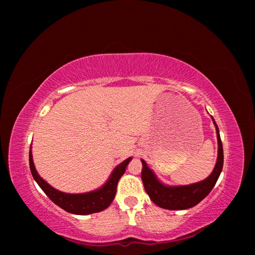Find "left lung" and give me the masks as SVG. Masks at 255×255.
Masks as SVG:
<instances>
[{
	"label": "left lung",
	"mask_w": 255,
	"mask_h": 255,
	"mask_svg": "<svg viewBox=\"0 0 255 255\" xmlns=\"http://www.w3.org/2000/svg\"><path fill=\"white\" fill-rule=\"evenodd\" d=\"M211 119H213L216 127V133H217L218 156L213 172H211L210 175L208 177H206L205 180L194 184H189V185H165V184L159 181V178L156 177L154 172L147 165L145 161L141 160V180L143 182L144 189L149 195L150 199L152 200L155 205H158L159 207L169 210H183L192 208L198 203L202 202V200L211 192V189L214 188L221 171H223L224 149L217 124H216L213 117H211Z\"/></svg>",
	"instance_id": "left-lung-1"
}]
</instances>
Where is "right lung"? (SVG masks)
<instances>
[{
	"label": "right lung",
	"instance_id": "right-lung-1",
	"mask_svg": "<svg viewBox=\"0 0 255 255\" xmlns=\"http://www.w3.org/2000/svg\"><path fill=\"white\" fill-rule=\"evenodd\" d=\"M131 159L132 158H128L123 161L121 164H118L113 170L112 174L102 187L95 189V191L82 194H69L60 192L58 189L53 188L44 178L40 177V175L36 171L34 161H32L31 147L29 151V167L34 180L37 182L42 191L45 192L47 196L57 206L68 211L70 214L90 215L94 213H100V211L106 209L112 204L114 197L116 195L119 178L123 176Z\"/></svg>",
	"mask_w": 255,
	"mask_h": 255
}]
</instances>
